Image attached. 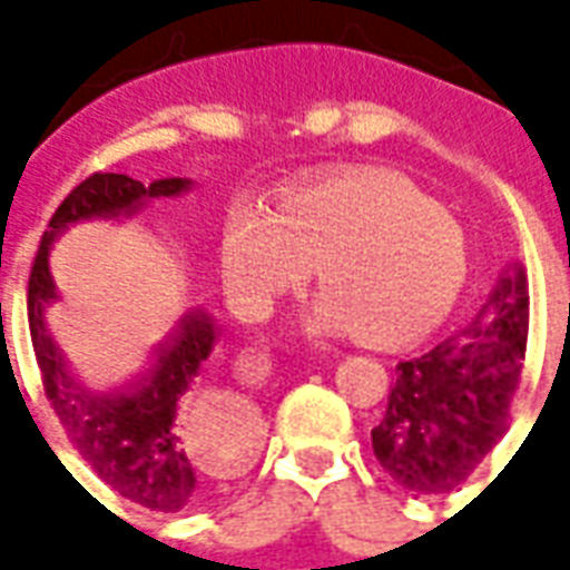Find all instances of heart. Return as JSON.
I'll list each match as a JSON object with an SVG mask.
<instances>
[{
  "label": "heart",
  "mask_w": 570,
  "mask_h": 570,
  "mask_svg": "<svg viewBox=\"0 0 570 570\" xmlns=\"http://www.w3.org/2000/svg\"><path fill=\"white\" fill-rule=\"evenodd\" d=\"M317 268V321L366 345H406L449 314L466 277L461 228L384 174L342 176L284 195L274 216L225 228L223 272L249 302L298 289Z\"/></svg>",
  "instance_id": "obj_1"
}]
</instances>
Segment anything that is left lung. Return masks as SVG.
Instances as JSON below:
<instances>
[{"label":"left lung","mask_w":570,"mask_h":570,"mask_svg":"<svg viewBox=\"0 0 570 570\" xmlns=\"http://www.w3.org/2000/svg\"><path fill=\"white\" fill-rule=\"evenodd\" d=\"M528 345V281L513 262L464 333L396 366L372 452L396 485L445 494L498 445Z\"/></svg>","instance_id":"1"}]
</instances>
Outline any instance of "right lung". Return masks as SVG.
I'll use <instances>...</instances> for the list:
<instances>
[{"label":"right lung","instance_id":"obj_1","mask_svg":"<svg viewBox=\"0 0 570 570\" xmlns=\"http://www.w3.org/2000/svg\"><path fill=\"white\" fill-rule=\"evenodd\" d=\"M191 188V179H155L142 186L125 174H94L69 191L48 223L42 247L36 253L27 293L30 335L36 363L42 370L45 394L72 445L94 466L109 489L121 498L158 510L179 513L200 498V470L191 454V419L188 387L219 342V326L204 311H188L179 317L176 333L158 345L155 357L137 382L118 391H91L69 370L55 335L48 333L45 311L55 305L57 286L48 268V253L57 235L69 225L88 219H118L142 210L149 198H176ZM204 421L219 424L247 445L253 419L240 403H207Z\"/></svg>","mask_w":570,"mask_h":570}]
</instances>
